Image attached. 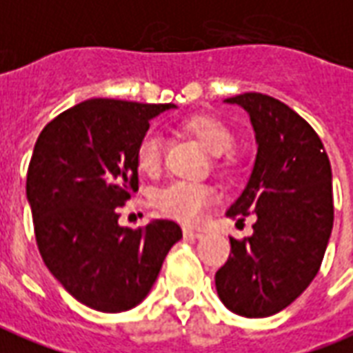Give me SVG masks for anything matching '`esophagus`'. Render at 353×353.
<instances>
[{
	"instance_id": "obj_1",
	"label": "esophagus",
	"mask_w": 353,
	"mask_h": 353,
	"mask_svg": "<svg viewBox=\"0 0 353 353\" xmlns=\"http://www.w3.org/2000/svg\"><path fill=\"white\" fill-rule=\"evenodd\" d=\"M184 236L186 239H203L205 236V233H201V231H194V230H184Z\"/></svg>"
}]
</instances>
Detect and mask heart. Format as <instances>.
I'll list each match as a JSON object with an SVG mask.
<instances>
[{"instance_id": "heart-1", "label": "heart", "mask_w": 353, "mask_h": 353, "mask_svg": "<svg viewBox=\"0 0 353 353\" xmlns=\"http://www.w3.org/2000/svg\"><path fill=\"white\" fill-rule=\"evenodd\" d=\"M182 130L197 139L203 148L212 156H222L235 145V135L228 123L208 114H195L182 122ZM163 141L156 131H146L135 148V163L145 174H156L161 167ZM216 201V192L207 184L176 180L159 188L152 197L154 207L161 214L184 223H197Z\"/></svg>"}]
</instances>
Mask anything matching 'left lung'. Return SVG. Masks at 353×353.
<instances>
[{"instance_id":"1","label":"left lung","mask_w":353,"mask_h":353,"mask_svg":"<svg viewBox=\"0 0 353 353\" xmlns=\"http://www.w3.org/2000/svg\"><path fill=\"white\" fill-rule=\"evenodd\" d=\"M250 117L258 154L225 214L256 216L250 236H231L216 292L231 312L265 318L292 305L320 271L333 230V174L310 123L271 95L228 97Z\"/></svg>"}]
</instances>
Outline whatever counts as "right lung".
Wrapping results in <instances>:
<instances>
[{"instance_id": "1", "label": "right lung", "mask_w": 353, "mask_h": 353, "mask_svg": "<svg viewBox=\"0 0 353 353\" xmlns=\"http://www.w3.org/2000/svg\"><path fill=\"white\" fill-rule=\"evenodd\" d=\"M173 103L88 99L45 125L26 180L41 258L82 305L123 312L150 293L167 252L182 239L173 220L122 228L117 208L137 190L135 148Z\"/></svg>"}]
</instances>
